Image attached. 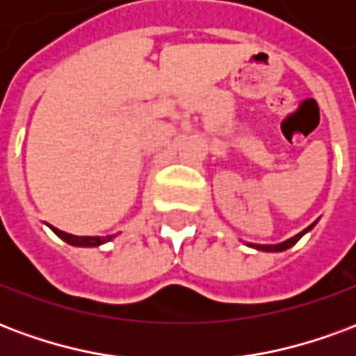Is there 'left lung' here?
<instances>
[{"label": "left lung", "mask_w": 356, "mask_h": 356, "mask_svg": "<svg viewBox=\"0 0 356 356\" xmlns=\"http://www.w3.org/2000/svg\"><path fill=\"white\" fill-rule=\"evenodd\" d=\"M314 225H316V221H314L313 225H309L305 231L298 232L296 236H291V238L284 240V242H280V244H268V246H261V244H252V248L259 250V252H268V254H278V252H286V250H290L291 246H296V244H298V240L301 238L303 234H307V232L311 231Z\"/></svg>", "instance_id": "obj_1"}]
</instances>
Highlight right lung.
I'll use <instances>...</instances> for the list:
<instances>
[{"mask_svg": "<svg viewBox=\"0 0 356 356\" xmlns=\"http://www.w3.org/2000/svg\"><path fill=\"white\" fill-rule=\"evenodd\" d=\"M49 229L55 234H57L58 238H63L66 244H70V246H76V248H97L101 246V244H106L110 240L114 238V234L112 236H74V234H68L65 231H58L55 227H51Z\"/></svg>", "mask_w": 356, "mask_h": 356, "instance_id": "add662e5", "label": "right lung"}]
</instances>
